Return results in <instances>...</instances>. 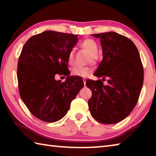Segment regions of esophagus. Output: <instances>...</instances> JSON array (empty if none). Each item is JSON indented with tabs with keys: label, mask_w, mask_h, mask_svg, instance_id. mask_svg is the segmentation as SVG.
<instances>
[{
	"label": "esophagus",
	"mask_w": 156,
	"mask_h": 156,
	"mask_svg": "<svg viewBox=\"0 0 156 156\" xmlns=\"http://www.w3.org/2000/svg\"><path fill=\"white\" fill-rule=\"evenodd\" d=\"M83 82H84V86H85V84H86V81H87V78H83Z\"/></svg>",
	"instance_id": "34e87169"
}]
</instances>
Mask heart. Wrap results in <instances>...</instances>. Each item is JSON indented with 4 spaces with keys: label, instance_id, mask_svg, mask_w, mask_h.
<instances>
[{
    "label": "heart",
    "instance_id": "b5f03b06",
    "mask_svg": "<svg viewBox=\"0 0 156 156\" xmlns=\"http://www.w3.org/2000/svg\"><path fill=\"white\" fill-rule=\"evenodd\" d=\"M80 46L83 49H86L89 52V54L91 56V58L94 59L98 51V46L97 43L92 39H87L84 40L80 44ZM74 59V51L71 50L67 56V61L69 64L72 65ZM92 72V69L89 67H80V66H76L72 70V73L73 76H79V77H87Z\"/></svg>",
    "mask_w": 156,
    "mask_h": 156
}]
</instances>
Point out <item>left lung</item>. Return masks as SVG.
I'll return each mask as SVG.
<instances>
[{
	"mask_svg": "<svg viewBox=\"0 0 156 156\" xmlns=\"http://www.w3.org/2000/svg\"><path fill=\"white\" fill-rule=\"evenodd\" d=\"M100 39L102 58L94 76L108 78L104 86L101 80H88L91 90L88 101L91 115L99 122L115 124L130 114L138 102L144 80L143 67L138 50L130 39L109 32L92 34Z\"/></svg>",
	"mask_w": 156,
	"mask_h": 156,
	"instance_id": "1",
	"label": "left lung"
}]
</instances>
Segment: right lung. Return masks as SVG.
Instances as JSON below:
<instances>
[{"instance_id":"obj_1","label":"right lung","mask_w":156,"mask_h":156,"mask_svg":"<svg viewBox=\"0 0 156 156\" xmlns=\"http://www.w3.org/2000/svg\"><path fill=\"white\" fill-rule=\"evenodd\" d=\"M78 41L73 34L45 31L23 46L17 69L20 96L30 112L44 122L64 117L83 87L82 78L69 76L68 71V54ZM60 73L68 76L64 83L55 79Z\"/></svg>"}]
</instances>
